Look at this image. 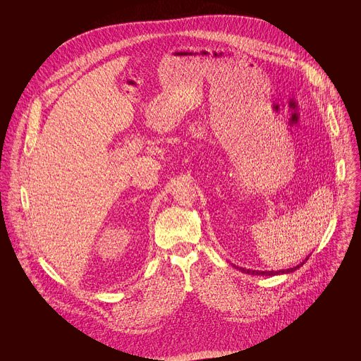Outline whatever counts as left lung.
<instances>
[{
    "label": "left lung",
    "mask_w": 361,
    "mask_h": 361,
    "mask_svg": "<svg viewBox=\"0 0 361 361\" xmlns=\"http://www.w3.org/2000/svg\"><path fill=\"white\" fill-rule=\"evenodd\" d=\"M301 266V264H300ZM300 266H297V267H293V269H288V270H280V271H259V270H244V269H240L241 271H244V273H248V274H255V276H276V274H283V273H290V271H294L295 269H298Z\"/></svg>",
    "instance_id": "1"
}]
</instances>
